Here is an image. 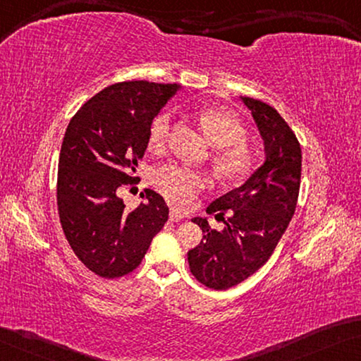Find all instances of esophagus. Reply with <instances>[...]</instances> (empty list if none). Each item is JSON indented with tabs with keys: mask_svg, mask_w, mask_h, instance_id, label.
<instances>
[{
	"mask_svg": "<svg viewBox=\"0 0 361 361\" xmlns=\"http://www.w3.org/2000/svg\"><path fill=\"white\" fill-rule=\"evenodd\" d=\"M184 218H185V214L182 213V212H179V209H176V208L171 209V213H169V219L171 221H174V223H177V221H180V219H184Z\"/></svg>",
	"mask_w": 361,
	"mask_h": 361,
	"instance_id": "obj_1",
	"label": "esophagus"
}]
</instances>
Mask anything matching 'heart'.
Listing matches in <instances>:
<instances>
[{
  "label": "heart",
  "mask_w": 361,
  "mask_h": 361,
  "mask_svg": "<svg viewBox=\"0 0 361 361\" xmlns=\"http://www.w3.org/2000/svg\"><path fill=\"white\" fill-rule=\"evenodd\" d=\"M198 121L207 132L209 142L216 147L213 159L218 173L224 179H242L255 166V154L247 145V129L231 111L203 108L198 111ZM171 134V113L163 111L149 127V147L163 149ZM153 185L159 193L177 207L190 204L198 192L208 185V176L203 171L185 164H166L154 171Z\"/></svg>",
  "instance_id": "1"
}]
</instances>
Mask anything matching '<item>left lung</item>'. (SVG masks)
Masks as SVG:
<instances>
[{"instance_id": "obj_1", "label": "left lung", "mask_w": 361, "mask_h": 361, "mask_svg": "<svg viewBox=\"0 0 361 361\" xmlns=\"http://www.w3.org/2000/svg\"><path fill=\"white\" fill-rule=\"evenodd\" d=\"M240 99L252 111L266 159L245 184L207 208L208 214L224 221L223 231L212 229L207 218L192 219L203 238L188 250V266L202 284L214 290L240 284L268 262L295 213L300 190L302 148L289 124L269 104L248 97Z\"/></svg>"}]
</instances>
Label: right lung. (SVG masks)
<instances>
[{
    "label": "right lung",
    "instance_id": "add662e5",
    "mask_svg": "<svg viewBox=\"0 0 361 361\" xmlns=\"http://www.w3.org/2000/svg\"><path fill=\"white\" fill-rule=\"evenodd\" d=\"M177 90V84L119 82L88 99L66 129L56 188L59 221L77 258L106 279L132 273L168 221V204L152 188L132 212L118 192L134 182L154 116Z\"/></svg>",
    "mask_w": 361,
    "mask_h": 361
}]
</instances>
